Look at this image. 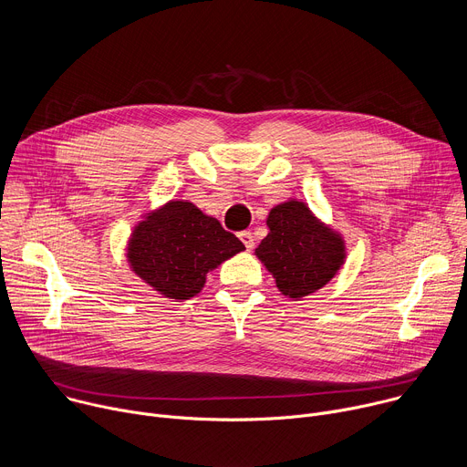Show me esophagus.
Masks as SVG:
<instances>
[{"instance_id": "obj_1", "label": "esophagus", "mask_w": 467, "mask_h": 467, "mask_svg": "<svg viewBox=\"0 0 467 467\" xmlns=\"http://www.w3.org/2000/svg\"><path fill=\"white\" fill-rule=\"evenodd\" d=\"M238 238L242 240V244L245 245L247 251H251V249L254 247V238H253V234H251L249 231H242V233L238 234Z\"/></svg>"}]
</instances>
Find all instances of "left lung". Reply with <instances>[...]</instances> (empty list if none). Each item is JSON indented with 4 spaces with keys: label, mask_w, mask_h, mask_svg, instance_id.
Returning <instances> with one entry per match:
<instances>
[{
    "label": "left lung",
    "mask_w": 467,
    "mask_h": 467,
    "mask_svg": "<svg viewBox=\"0 0 467 467\" xmlns=\"http://www.w3.org/2000/svg\"><path fill=\"white\" fill-rule=\"evenodd\" d=\"M268 234L254 249L279 292L294 301L328 285L348 258L344 236L321 222L305 202L290 197L275 205L268 218Z\"/></svg>",
    "instance_id": "obj_1"
}]
</instances>
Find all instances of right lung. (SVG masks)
<instances>
[{
    "instance_id": "obj_1",
    "label": "right lung",
    "mask_w": 467,
    "mask_h": 467,
    "mask_svg": "<svg viewBox=\"0 0 467 467\" xmlns=\"http://www.w3.org/2000/svg\"><path fill=\"white\" fill-rule=\"evenodd\" d=\"M244 249L216 218L188 199H170L132 227L125 258L162 297L186 301L203 290L209 272Z\"/></svg>"
}]
</instances>
